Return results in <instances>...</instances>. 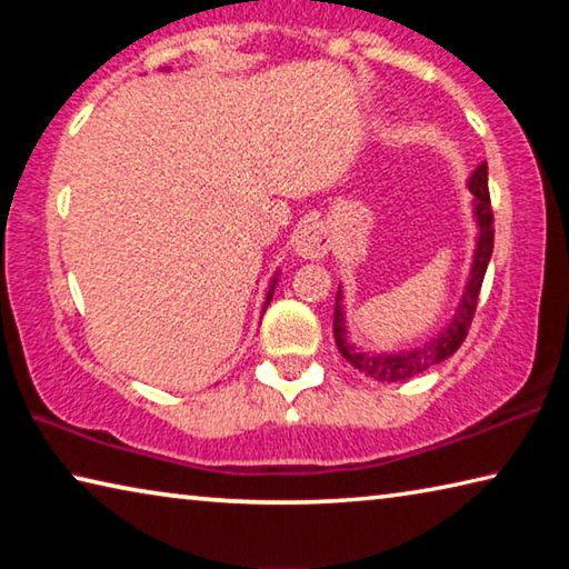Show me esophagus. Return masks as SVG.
<instances>
[{
	"label": "esophagus",
	"instance_id": "obj_1",
	"mask_svg": "<svg viewBox=\"0 0 569 569\" xmlns=\"http://www.w3.org/2000/svg\"><path fill=\"white\" fill-rule=\"evenodd\" d=\"M329 250V236L321 226H306L296 236V253L301 258H323Z\"/></svg>",
	"mask_w": 569,
	"mask_h": 569
}]
</instances>
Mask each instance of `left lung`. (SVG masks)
<instances>
[{"label": "left lung", "mask_w": 569, "mask_h": 569, "mask_svg": "<svg viewBox=\"0 0 569 569\" xmlns=\"http://www.w3.org/2000/svg\"><path fill=\"white\" fill-rule=\"evenodd\" d=\"M469 190L471 196L477 198L475 213L479 223L475 266H471V278L467 283L465 301L459 306V313L455 316V321L449 323V329L441 336H437L429 346H423V349H417V351L387 353V356L353 349L343 329L341 291H339V298H336V306H333V339H336V346H339V353L353 366V369H359L363 377L377 379V381L411 379L417 377V373L427 371L429 366L445 361L447 356L455 353L459 346L465 343L471 319H475V311H477L481 281H485L489 258H492V248H495V213H492V200H489V186H487V162H481L475 176L469 178Z\"/></svg>", "instance_id": "1"}]
</instances>
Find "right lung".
<instances>
[{"instance_id":"1","label":"right lung","mask_w":569,"mask_h":569,"mask_svg":"<svg viewBox=\"0 0 569 569\" xmlns=\"http://www.w3.org/2000/svg\"><path fill=\"white\" fill-rule=\"evenodd\" d=\"M273 293V291H271ZM271 293H268V301H271Z\"/></svg>"}]
</instances>
